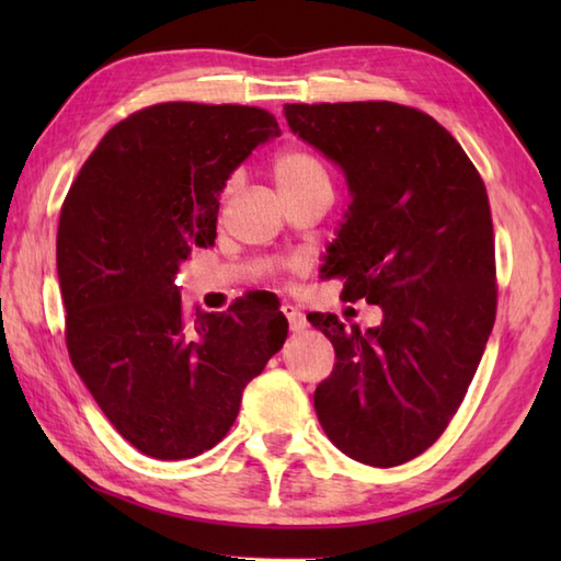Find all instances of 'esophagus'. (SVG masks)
<instances>
[{
    "label": "esophagus",
    "instance_id": "34e87169",
    "mask_svg": "<svg viewBox=\"0 0 561 561\" xmlns=\"http://www.w3.org/2000/svg\"><path fill=\"white\" fill-rule=\"evenodd\" d=\"M282 313L287 316V320H289V328H291L294 332H301V330H306V328H308V320H306V316H304L296 306H291V304H284V306H282Z\"/></svg>",
    "mask_w": 561,
    "mask_h": 561
}]
</instances>
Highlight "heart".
Here are the masks:
<instances>
[{"mask_svg":"<svg viewBox=\"0 0 561 561\" xmlns=\"http://www.w3.org/2000/svg\"><path fill=\"white\" fill-rule=\"evenodd\" d=\"M272 175L284 199L330 190L328 165L308 147H284L277 151L272 161Z\"/></svg>","mask_w":561,"mask_h":561,"instance_id":"heart-1","label":"heart"}]
</instances>
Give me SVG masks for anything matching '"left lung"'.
I'll use <instances>...</instances> for the list:
<instances>
[{
    "label": "left lung",
    "instance_id": "left-lung-1",
    "mask_svg": "<svg viewBox=\"0 0 561 561\" xmlns=\"http://www.w3.org/2000/svg\"><path fill=\"white\" fill-rule=\"evenodd\" d=\"M284 117L352 190L320 272L344 279L347 301L383 311L366 332L308 318L335 347L318 420L350 458L396 468L446 432L494 328L490 197L456 137L410 105L287 103Z\"/></svg>",
    "mask_w": 561,
    "mask_h": 561
}]
</instances>
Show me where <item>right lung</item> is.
I'll use <instances>...</instances> for the list:
<instances>
[{
    "label": "right lung",
    "instance_id": "add662e5",
    "mask_svg": "<svg viewBox=\"0 0 561 561\" xmlns=\"http://www.w3.org/2000/svg\"><path fill=\"white\" fill-rule=\"evenodd\" d=\"M274 115L157 103L108 129L59 211L57 277L69 359L103 414L145 456L195 458L229 434L243 388L282 350V311L238 299L187 313L173 284L217 238L219 193Z\"/></svg>",
    "mask_w": 561,
    "mask_h": 561
}]
</instances>
